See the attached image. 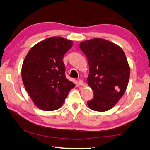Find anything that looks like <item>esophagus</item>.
Returning a JSON list of instances; mask_svg holds the SVG:
<instances>
[{
  "mask_svg": "<svg viewBox=\"0 0 150 150\" xmlns=\"http://www.w3.org/2000/svg\"><path fill=\"white\" fill-rule=\"evenodd\" d=\"M78 83H79V85H84V83H83V81L81 80V79H79L78 80Z\"/></svg>",
  "mask_w": 150,
  "mask_h": 150,
  "instance_id": "34e87169",
  "label": "esophagus"
}]
</instances>
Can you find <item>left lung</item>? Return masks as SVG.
I'll return each mask as SVG.
<instances>
[{
	"label": "left lung",
	"instance_id": "left-lung-1",
	"mask_svg": "<svg viewBox=\"0 0 150 150\" xmlns=\"http://www.w3.org/2000/svg\"><path fill=\"white\" fill-rule=\"evenodd\" d=\"M79 47L87 58V83L94 94L87 102L88 107L98 112L110 110L128 84L130 69L125 54L118 45L102 38L84 41Z\"/></svg>",
	"mask_w": 150,
	"mask_h": 150
}]
</instances>
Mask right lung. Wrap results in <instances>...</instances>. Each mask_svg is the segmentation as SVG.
I'll use <instances>...</instances> for the list:
<instances>
[{
    "instance_id": "obj_1",
    "label": "right lung",
    "mask_w": 150,
    "mask_h": 150,
    "mask_svg": "<svg viewBox=\"0 0 150 150\" xmlns=\"http://www.w3.org/2000/svg\"><path fill=\"white\" fill-rule=\"evenodd\" d=\"M73 42L62 37H51L33 46L25 57L22 79L25 88L39 108H59L75 85L65 77L63 58Z\"/></svg>"
}]
</instances>
